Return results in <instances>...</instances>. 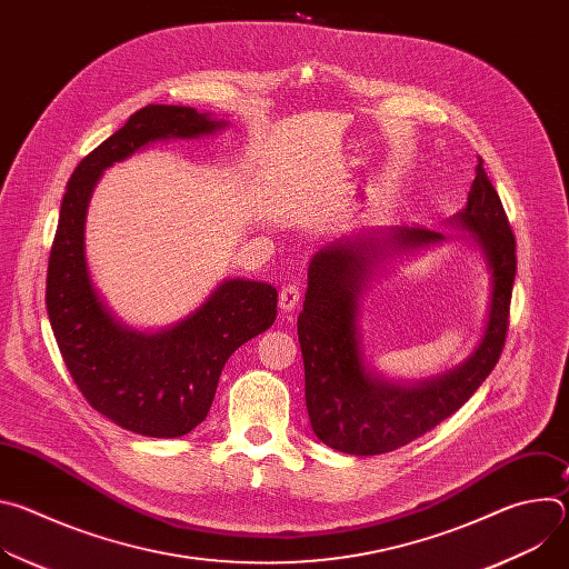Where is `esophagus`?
I'll list each match as a JSON object with an SVG mask.
<instances>
[{
  "mask_svg": "<svg viewBox=\"0 0 569 569\" xmlns=\"http://www.w3.org/2000/svg\"><path fill=\"white\" fill-rule=\"evenodd\" d=\"M299 299H301V288H299L297 283H288V286H283V288L279 290V306H281L283 312L295 310L297 303H299Z\"/></svg>",
  "mask_w": 569,
  "mask_h": 569,
  "instance_id": "obj_1",
  "label": "esophagus"
}]
</instances>
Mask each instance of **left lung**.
<instances>
[{
  "label": "left lung",
  "instance_id": "1",
  "mask_svg": "<svg viewBox=\"0 0 569 569\" xmlns=\"http://www.w3.org/2000/svg\"><path fill=\"white\" fill-rule=\"evenodd\" d=\"M475 173L466 207L448 224L479 252L489 272V306L477 347L452 369L423 380L387 378L365 356L360 323L362 297L380 263L441 246L446 233L402 222L367 238H338L312 254L297 336L308 419L329 448L369 457L408 446L455 415L498 365L509 329L516 238L481 157Z\"/></svg>",
  "mask_w": 569,
  "mask_h": 569
}]
</instances>
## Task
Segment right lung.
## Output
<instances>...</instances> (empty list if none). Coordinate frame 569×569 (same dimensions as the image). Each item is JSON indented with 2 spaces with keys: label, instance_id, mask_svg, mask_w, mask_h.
Instances as JSON below:
<instances>
[{
  "label": "right lung",
  "instance_id": "add662e5",
  "mask_svg": "<svg viewBox=\"0 0 569 569\" xmlns=\"http://www.w3.org/2000/svg\"><path fill=\"white\" fill-rule=\"evenodd\" d=\"M224 119L187 106H146L71 173L60 204L47 272V312L62 360L88 402L117 426L176 439L200 426L229 356L277 319V288L224 279L187 317L139 331L97 290L86 252L88 207L106 169L169 139H200Z\"/></svg>",
  "mask_w": 569,
  "mask_h": 569
}]
</instances>
